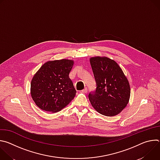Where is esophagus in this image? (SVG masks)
<instances>
[{
    "label": "esophagus",
    "instance_id": "obj_1",
    "mask_svg": "<svg viewBox=\"0 0 160 160\" xmlns=\"http://www.w3.org/2000/svg\"><path fill=\"white\" fill-rule=\"evenodd\" d=\"M87 90H88V88L87 87H85L83 90H82V92H83V93H87Z\"/></svg>",
    "mask_w": 160,
    "mask_h": 160
}]
</instances>
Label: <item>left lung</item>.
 <instances>
[{
	"label": "left lung",
	"mask_w": 160,
	"mask_h": 160,
	"mask_svg": "<svg viewBox=\"0 0 160 160\" xmlns=\"http://www.w3.org/2000/svg\"><path fill=\"white\" fill-rule=\"evenodd\" d=\"M90 62L96 88L88 94L93 108L100 114L113 117L127 106L130 96L128 81L115 61L106 57H94Z\"/></svg>",
	"instance_id": "1"
}]
</instances>
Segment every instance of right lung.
I'll return each instance as SVG.
<instances>
[{
    "label": "right lung",
    "mask_w": 160,
    "mask_h": 160,
    "mask_svg": "<svg viewBox=\"0 0 160 160\" xmlns=\"http://www.w3.org/2000/svg\"><path fill=\"white\" fill-rule=\"evenodd\" d=\"M73 61L55 60L43 64L31 82V96L36 105L56 112L69 104L77 91L69 77Z\"/></svg>",
    "instance_id": "1"
}]
</instances>
